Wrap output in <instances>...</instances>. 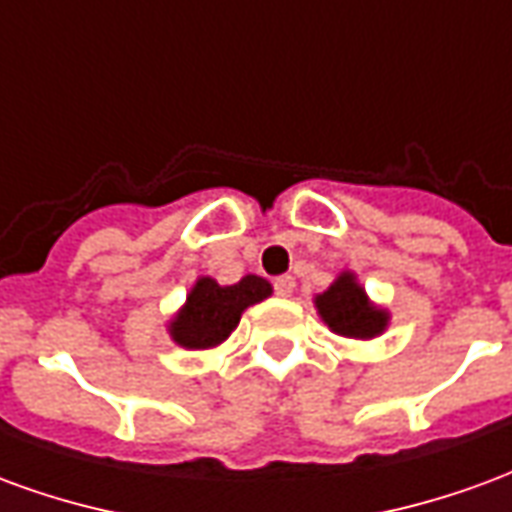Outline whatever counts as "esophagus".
Returning a JSON list of instances; mask_svg holds the SVG:
<instances>
[{"instance_id": "esophagus-1", "label": "esophagus", "mask_w": 512, "mask_h": 512, "mask_svg": "<svg viewBox=\"0 0 512 512\" xmlns=\"http://www.w3.org/2000/svg\"><path fill=\"white\" fill-rule=\"evenodd\" d=\"M296 290V279L290 277V274H282V277L274 279V293L277 296H290Z\"/></svg>"}]
</instances>
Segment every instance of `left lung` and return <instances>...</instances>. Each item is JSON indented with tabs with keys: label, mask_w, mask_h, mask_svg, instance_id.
Wrapping results in <instances>:
<instances>
[{
	"label": "left lung",
	"mask_w": 512,
	"mask_h": 512,
	"mask_svg": "<svg viewBox=\"0 0 512 512\" xmlns=\"http://www.w3.org/2000/svg\"><path fill=\"white\" fill-rule=\"evenodd\" d=\"M315 307L321 318L329 323V329L343 337H359L370 340L386 329L389 315L373 307L365 296V288H359L354 274H340L332 288L315 299Z\"/></svg>",
	"instance_id": "8db88e82"
}]
</instances>
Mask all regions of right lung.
I'll return each mask as SVG.
<instances>
[{"label": "right lung", "instance_id": "add662e5", "mask_svg": "<svg viewBox=\"0 0 512 512\" xmlns=\"http://www.w3.org/2000/svg\"><path fill=\"white\" fill-rule=\"evenodd\" d=\"M268 296H271V285L255 274H249L238 285H227V288H222L216 279L202 277L191 288L186 307L175 315V321L169 323V334L183 348H194V351L213 348L230 337L246 307H252Z\"/></svg>", "mask_w": 512, "mask_h": 512}]
</instances>
